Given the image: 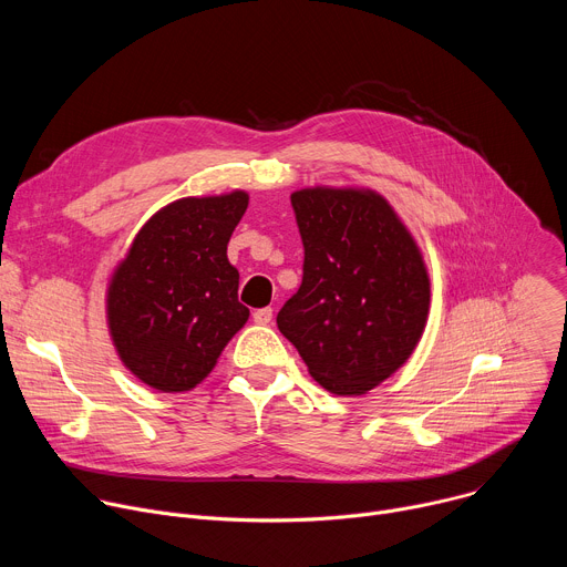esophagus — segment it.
Wrapping results in <instances>:
<instances>
[{"label":"esophagus","instance_id":"esophagus-1","mask_svg":"<svg viewBox=\"0 0 567 567\" xmlns=\"http://www.w3.org/2000/svg\"><path fill=\"white\" fill-rule=\"evenodd\" d=\"M271 318H274V309L271 307H262V309L254 311V320L258 322V326H269Z\"/></svg>","mask_w":567,"mask_h":567}]
</instances>
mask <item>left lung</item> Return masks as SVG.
Here are the masks:
<instances>
[{"instance_id":"obj_1","label":"left lung","mask_w":567,"mask_h":567,"mask_svg":"<svg viewBox=\"0 0 567 567\" xmlns=\"http://www.w3.org/2000/svg\"><path fill=\"white\" fill-rule=\"evenodd\" d=\"M302 282L278 311L309 374L334 394H363L413 354L429 316V274L415 239L372 190L291 195Z\"/></svg>"}]
</instances>
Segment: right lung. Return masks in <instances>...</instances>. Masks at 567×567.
I'll use <instances>...</instances> for the list:
<instances>
[{
    "label": "right lung",
    "instance_id": "obj_1",
    "mask_svg": "<svg viewBox=\"0 0 567 567\" xmlns=\"http://www.w3.org/2000/svg\"><path fill=\"white\" fill-rule=\"evenodd\" d=\"M249 195L186 197L136 235L107 291L110 332L123 363L161 392L195 388L215 368L249 309L228 239Z\"/></svg>",
    "mask_w": 567,
    "mask_h": 567
}]
</instances>
